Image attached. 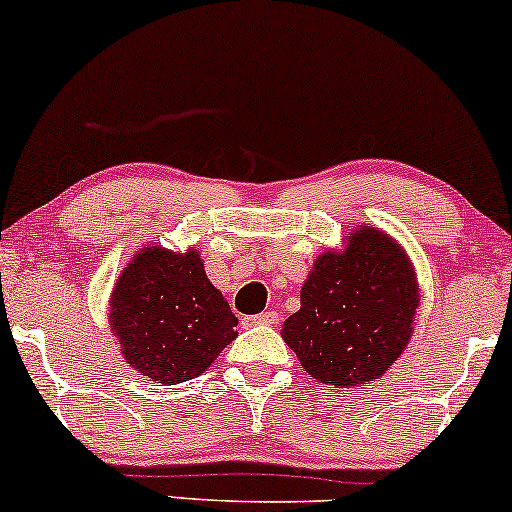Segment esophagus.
Returning <instances> with one entry per match:
<instances>
[{"mask_svg": "<svg viewBox=\"0 0 512 512\" xmlns=\"http://www.w3.org/2000/svg\"><path fill=\"white\" fill-rule=\"evenodd\" d=\"M279 314L277 312H261V314H251V317H244V324L247 326H270L277 324Z\"/></svg>", "mask_w": 512, "mask_h": 512, "instance_id": "34e87169", "label": "esophagus"}]
</instances>
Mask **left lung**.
Masks as SVG:
<instances>
[{"label":"left lung","mask_w":512,"mask_h":512,"mask_svg":"<svg viewBox=\"0 0 512 512\" xmlns=\"http://www.w3.org/2000/svg\"><path fill=\"white\" fill-rule=\"evenodd\" d=\"M417 284L380 230L359 228L342 254L319 256L282 338L314 380L352 389L377 380L408 345Z\"/></svg>","instance_id":"obj_1"}]
</instances>
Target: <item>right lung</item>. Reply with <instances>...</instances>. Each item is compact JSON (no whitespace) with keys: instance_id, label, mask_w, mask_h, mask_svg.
<instances>
[{"instance_id":"1","label":"right lung","mask_w":512,"mask_h":512,"mask_svg":"<svg viewBox=\"0 0 512 512\" xmlns=\"http://www.w3.org/2000/svg\"><path fill=\"white\" fill-rule=\"evenodd\" d=\"M111 326L125 361L160 384L198 377L235 340L237 319L202 270L198 251L149 247L118 279Z\"/></svg>"}]
</instances>
